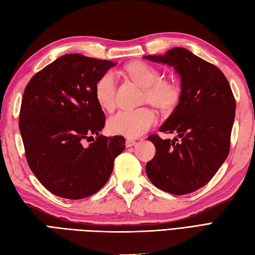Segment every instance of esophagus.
<instances>
[{
  "label": "esophagus",
  "instance_id": "obj_1",
  "mask_svg": "<svg viewBox=\"0 0 255 255\" xmlns=\"http://www.w3.org/2000/svg\"><path fill=\"white\" fill-rule=\"evenodd\" d=\"M135 144H136V140H135V139L128 138V139L126 140V145H127V147H132V146H134Z\"/></svg>",
  "mask_w": 255,
  "mask_h": 255
}]
</instances>
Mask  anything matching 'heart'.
<instances>
[{
	"label": "heart",
	"instance_id": "heart-1",
	"mask_svg": "<svg viewBox=\"0 0 255 255\" xmlns=\"http://www.w3.org/2000/svg\"><path fill=\"white\" fill-rule=\"evenodd\" d=\"M127 73L142 89L147 101L158 107H169L176 101L177 89L174 85L162 82L161 74L150 65L134 61L127 67ZM95 97L99 106L111 110L116 104V79L113 72H106L95 85ZM157 121L156 115L149 108L121 110L110 117L107 127L113 134L137 137L146 133Z\"/></svg>",
	"mask_w": 255,
	"mask_h": 255
}]
</instances>
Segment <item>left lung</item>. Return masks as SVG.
Returning <instances> with one entry per match:
<instances>
[{
    "label": "left lung",
    "mask_w": 255,
    "mask_h": 255,
    "mask_svg": "<svg viewBox=\"0 0 255 255\" xmlns=\"http://www.w3.org/2000/svg\"><path fill=\"white\" fill-rule=\"evenodd\" d=\"M144 58L171 66L181 77L177 106L159 128L177 137L149 136L156 154L146 174L165 192L190 194L208 184L228 156L236 110L231 85L216 66L183 47Z\"/></svg>",
    "instance_id": "left-lung-1"
}]
</instances>
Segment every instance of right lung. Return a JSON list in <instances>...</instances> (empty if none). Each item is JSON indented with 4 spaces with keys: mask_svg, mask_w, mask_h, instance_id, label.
Instances as JSON below:
<instances>
[{
    "mask_svg": "<svg viewBox=\"0 0 255 255\" xmlns=\"http://www.w3.org/2000/svg\"><path fill=\"white\" fill-rule=\"evenodd\" d=\"M115 65L67 54L24 89L19 129L26 158L35 177L56 196L78 200L94 195L108 182L115 159L126 148L122 136L99 134L106 117L95 85Z\"/></svg>",
    "mask_w": 255,
    "mask_h": 255,
    "instance_id": "add662e5",
    "label": "right lung"
}]
</instances>
